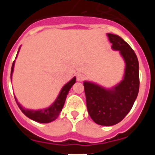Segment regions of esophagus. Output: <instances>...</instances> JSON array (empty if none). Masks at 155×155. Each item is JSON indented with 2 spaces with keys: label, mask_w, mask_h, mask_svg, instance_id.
<instances>
[{
  "label": "esophagus",
  "mask_w": 155,
  "mask_h": 155,
  "mask_svg": "<svg viewBox=\"0 0 155 155\" xmlns=\"http://www.w3.org/2000/svg\"><path fill=\"white\" fill-rule=\"evenodd\" d=\"M84 75L81 73H78L77 74V80L78 81H84Z\"/></svg>",
  "instance_id": "obj_1"
}]
</instances>
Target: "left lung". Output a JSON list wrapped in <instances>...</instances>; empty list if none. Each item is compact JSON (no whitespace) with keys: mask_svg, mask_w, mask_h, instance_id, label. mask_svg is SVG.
Here are the masks:
<instances>
[{"mask_svg":"<svg viewBox=\"0 0 155 155\" xmlns=\"http://www.w3.org/2000/svg\"><path fill=\"white\" fill-rule=\"evenodd\" d=\"M114 50H119L126 63L124 79L114 87L106 89L84 81L87 112L94 123L113 126L124 120L132 109L139 91V63L132 48L117 35L108 33Z\"/></svg>","mask_w":155,"mask_h":155,"instance_id":"8db88e82","label":"left lung"}]
</instances>
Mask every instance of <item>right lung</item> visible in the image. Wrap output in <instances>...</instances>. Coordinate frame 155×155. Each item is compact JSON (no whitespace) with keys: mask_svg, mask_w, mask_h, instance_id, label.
<instances>
[{"mask_svg":"<svg viewBox=\"0 0 155 155\" xmlns=\"http://www.w3.org/2000/svg\"><path fill=\"white\" fill-rule=\"evenodd\" d=\"M17 57V56H16ZM14 65H15V61L12 64V71H11V79H12V73L14 71ZM76 82V78H73L68 83L65 84L62 87L61 92L59 94L58 97L57 98L56 101L50 105V107L46 108V109H40V110H29V109H24L18 102H17L18 105L19 109L24 113L27 117H28L31 120L36 121L38 123H42V124H48L50 122L55 120L58 117L61 112L62 111L63 107H64V102H65L66 98L69 92L70 89L71 88L72 85Z\"/></svg>","mask_w":155,"mask_h":155,"instance_id":"right-lung-1","label":"right lung"}]
</instances>
